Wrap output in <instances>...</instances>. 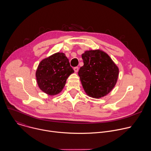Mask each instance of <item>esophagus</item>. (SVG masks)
I'll use <instances>...</instances> for the list:
<instances>
[{
    "instance_id": "obj_1",
    "label": "esophagus",
    "mask_w": 151,
    "mask_h": 151,
    "mask_svg": "<svg viewBox=\"0 0 151 151\" xmlns=\"http://www.w3.org/2000/svg\"><path fill=\"white\" fill-rule=\"evenodd\" d=\"M73 69H74V70H75V72H78V70H79V68H78V67H75V68H73Z\"/></svg>"
}]
</instances>
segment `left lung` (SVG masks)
<instances>
[{"instance_id": "1", "label": "left lung", "mask_w": 151, "mask_h": 151, "mask_svg": "<svg viewBox=\"0 0 151 151\" xmlns=\"http://www.w3.org/2000/svg\"><path fill=\"white\" fill-rule=\"evenodd\" d=\"M83 66L78 75L85 93L99 98L107 95L115 86L119 74L118 66L106 52L90 50L82 55Z\"/></svg>"}]
</instances>
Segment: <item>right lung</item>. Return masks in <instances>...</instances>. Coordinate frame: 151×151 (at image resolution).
Here are the masks:
<instances>
[{
  "instance_id": "obj_1",
  "label": "right lung",
  "mask_w": 151,
  "mask_h": 151,
  "mask_svg": "<svg viewBox=\"0 0 151 151\" xmlns=\"http://www.w3.org/2000/svg\"><path fill=\"white\" fill-rule=\"evenodd\" d=\"M74 73L69 59L63 53H56L44 59L35 72L40 89L49 95L59 93L63 89L68 77Z\"/></svg>"
}]
</instances>
